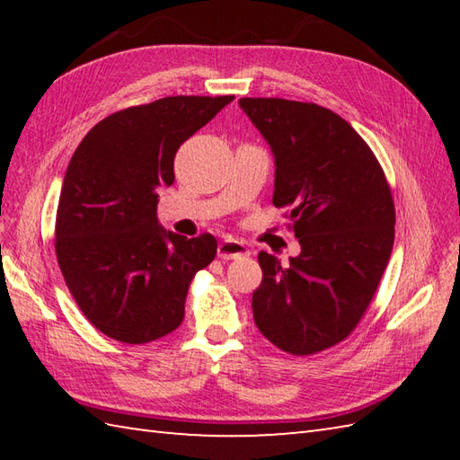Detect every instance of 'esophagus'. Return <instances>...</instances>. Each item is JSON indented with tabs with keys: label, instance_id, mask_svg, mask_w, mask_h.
<instances>
[{
	"label": "esophagus",
	"instance_id": "obj_1",
	"mask_svg": "<svg viewBox=\"0 0 460 460\" xmlns=\"http://www.w3.org/2000/svg\"><path fill=\"white\" fill-rule=\"evenodd\" d=\"M217 255L225 261H233V259H243V257H249L251 251L247 245H243L241 241L235 239H227L219 243L217 247Z\"/></svg>",
	"mask_w": 460,
	"mask_h": 460
}]
</instances>
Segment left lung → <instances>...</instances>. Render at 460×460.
I'll use <instances>...</instances> for the list:
<instances>
[{"instance_id":"8db88e82","label":"left lung","mask_w":460,"mask_h":460,"mask_svg":"<svg viewBox=\"0 0 460 460\" xmlns=\"http://www.w3.org/2000/svg\"><path fill=\"white\" fill-rule=\"evenodd\" d=\"M275 155L272 203L288 209L300 255L259 252L252 318L277 348L308 356L349 336L392 257V190L369 146L324 106L241 99Z\"/></svg>"}]
</instances>
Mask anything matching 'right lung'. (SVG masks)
I'll use <instances>...</instances> for the list:
<instances>
[{
	"label": "right lung",
	"mask_w": 460,
	"mask_h": 460,
	"mask_svg": "<svg viewBox=\"0 0 460 460\" xmlns=\"http://www.w3.org/2000/svg\"><path fill=\"white\" fill-rule=\"evenodd\" d=\"M235 96H165L106 116L75 150L57 208L55 251L94 328L146 344L181 324L193 275L215 259L213 235L185 239L158 223L180 146Z\"/></svg>",
	"instance_id": "1"
}]
</instances>
